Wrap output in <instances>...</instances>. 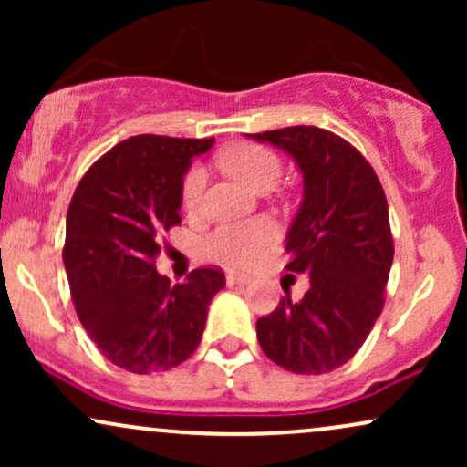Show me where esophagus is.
<instances>
[{"instance_id":"obj_1","label":"esophagus","mask_w":467,"mask_h":467,"mask_svg":"<svg viewBox=\"0 0 467 467\" xmlns=\"http://www.w3.org/2000/svg\"><path fill=\"white\" fill-rule=\"evenodd\" d=\"M226 283H228V287L248 285L250 278H245V276H241V275H233V272H228V275H226Z\"/></svg>"}]
</instances>
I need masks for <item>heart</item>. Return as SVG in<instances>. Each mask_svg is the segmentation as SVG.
<instances>
[{"label":"heart","instance_id":"obj_1","mask_svg":"<svg viewBox=\"0 0 467 467\" xmlns=\"http://www.w3.org/2000/svg\"><path fill=\"white\" fill-rule=\"evenodd\" d=\"M219 164L233 178L244 182L252 191H267L281 175L283 164L275 151L254 142H237L219 153ZM206 173L202 166H192L182 184V202L189 213L197 211L202 202ZM276 230L265 219H252L234 226H219L203 239V252L208 259L217 264L237 267H250L264 252L275 245Z\"/></svg>","mask_w":467,"mask_h":467}]
</instances>
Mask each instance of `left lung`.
Segmentation results:
<instances>
[{"instance_id":"1","label":"left lung","mask_w":467,"mask_h":467,"mask_svg":"<svg viewBox=\"0 0 467 467\" xmlns=\"http://www.w3.org/2000/svg\"><path fill=\"white\" fill-rule=\"evenodd\" d=\"M248 136L287 151L301 169L285 270L309 275L301 301L285 292L256 320V337L285 371L329 373L356 356L382 314L395 252L387 195L367 158L336 133L298 125Z\"/></svg>"}]
</instances>
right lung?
<instances>
[{"instance_id": "obj_1", "label": "right lung", "mask_w": 467, "mask_h": 467, "mask_svg": "<svg viewBox=\"0 0 467 467\" xmlns=\"http://www.w3.org/2000/svg\"><path fill=\"white\" fill-rule=\"evenodd\" d=\"M213 142L149 133L118 142L69 202L63 264L74 309L107 360L130 373L189 360L226 285L219 267H197L178 285L155 270L162 234L182 223L184 173Z\"/></svg>"}]
</instances>
